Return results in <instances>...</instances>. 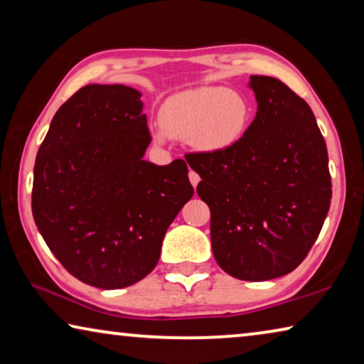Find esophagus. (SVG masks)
<instances>
[{
	"label": "esophagus",
	"mask_w": 364,
	"mask_h": 364,
	"mask_svg": "<svg viewBox=\"0 0 364 364\" xmlns=\"http://www.w3.org/2000/svg\"><path fill=\"white\" fill-rule=\"evenodd\" d=\"M189 181H191V184H193V186L196 188V186H197V184H199V181H200V176H199V175H197V173H196V171H193V170H191V171H189Z\"/></svg>",
	"instance_id": "34e87169"
}]
</instances>
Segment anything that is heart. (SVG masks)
<instances>
[{
  "instance_id": "obj_1",
  "label": "heart",
  "mask_w": 364,
  "mask_h": 364,
  "mask_svg": "<svg viewBox=\"0 0 364 364\" xmlns=\"http://www.w3.org/2000/svg\"><path fill=\"white\" fill-rule=\"evenodd\" d=\"M250 115V104L242 95L204 86L168 97L160 109L159 122L167 136L191 141L200 151L220 152L239 143ZM162 138L159 133L157 139Z\"/></svg>"
}]
</instances>
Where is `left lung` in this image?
<instances>
[{
	"instance_id": "8db88e82",
	"label": "left lung",
	"mask_w": 364,
	"mask_h": 364,
	"mask_svg": "<svg viewBox=\"0 0 364 364\" xmlns=\"http://www.w3.org/2000/svg\"><path fill=\"white\" fill-rule=\"evenodd\" d=\"M257 115L239 143L189 152L210 208L215 260L232 278L268 281L305 260L331 205L328 149L308 104L278 78L252 75Z\"/></svg>"
}]
</instances>
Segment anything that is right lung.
I'll list each match as a JSON object with an SVG mask.
<instances>
[{
    "instance_id": "right-lung-1",
    "label": "right lung",
    "mask_w": 364,
    "mask_h": 364,
    "mask_svg": "<svg viewBox=\"0 0 364 364\" xmlns=\"http://www.w3.org/2000/svg\"><path fill=\"white\" fill-rule=\"evenodd\" d=\"M141 93L86 85L54 115L35 160V225L85 284L122 289L156 268L171 221L193 197L188 165L143 160L151 143Z\"/></svg>"
}]
</instances>
